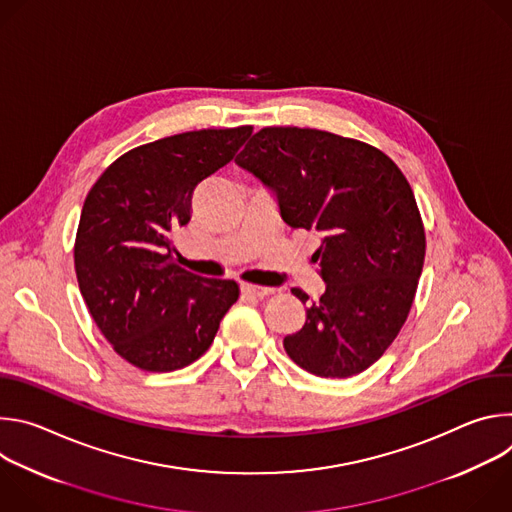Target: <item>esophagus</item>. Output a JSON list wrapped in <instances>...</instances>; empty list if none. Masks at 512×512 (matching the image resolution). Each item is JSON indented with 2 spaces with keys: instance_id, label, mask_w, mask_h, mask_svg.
I'll use <instances>...</instances> for the list:
<instances>
[{
  "instance_id": "34e87169",
  "label": "esophagus",
  "mask_w": 512,
  "mask_h": 512,
  "mask_svg": "<svg viewBox=\"0 0 512 512\" xmlns=\"http://www.w3.org/2000/svg\"><path fill=\"white\" fill-rule=\"evenodd\" d=\"M241 294L247 298H255V300H263L265 296H271L273 289L271 287H261V285H253V283H243L241 285Z\"/></svg>"
}]
</instances>
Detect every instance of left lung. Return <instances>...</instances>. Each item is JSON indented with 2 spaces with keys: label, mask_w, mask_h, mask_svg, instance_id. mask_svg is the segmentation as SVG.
Wrapping results in <instances>:
<instances>
[{
  "label": "left lung",
  "mask_w": 512,
  "mask_h": 512,
  "mask_svg": "<svg viewBox=\"0 0 512 512\" xmlns=\"http://www.w3.org/2000/svg\"><path fill=\"white\" fill-rule=\"evenodd\" d=\"M235 162L275 192L289 227L322 233L312 261L326 291L283 338L287 356L324 379L367 371L403 328L423 269L407 178L373 145L308 127H263ZM291 294L310 300L298 287Z\"/></svg>",
  "instance_id": "1"
}]
</instances>
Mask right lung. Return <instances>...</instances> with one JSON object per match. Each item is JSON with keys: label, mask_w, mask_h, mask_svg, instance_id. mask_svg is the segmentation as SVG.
<instances>
[{"label": "right lung", "mask_w": 512, "mask_h": 512, "mask_svg": "<svg viewBox=\"0 0 512 512\" xmlns=\"http://www.w3.org/2000/svg\"><path fill=\"white\" fill-rule=\"evenodd\" d=\"M251 125L200 129L117 158L85 198L75 271L85 304L133 367L170 373L212 344L239 298L233 279H206L172 259V231L190 221L196 186L227 166Z\"/></svg>", "instance_id": "add662e5"}]
</instances>
